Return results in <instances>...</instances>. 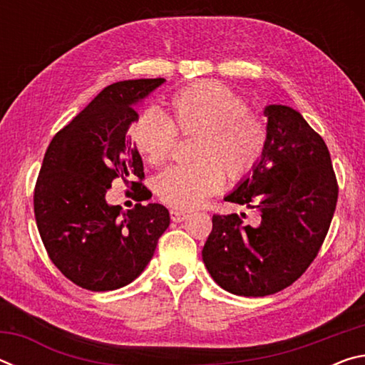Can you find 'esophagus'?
I'll return each mask as SVG.
<instances>
[{
    "mask_svg": "<svg viewBox=\"0 0 365 365\" xmlns=\"http://www.w3.org/2000/svg\"><path fill=\"white\" fill-rule=\"evenodd\" d=\"M170 219L174 222H183L185 219H188V214L177 211V209H170Z\"/></svg>",
    "mask_w": 365,
    "mask_h": 365,
    "instance_id": "esophagus-1",
    "label": "esophagus"
}]
</instances>
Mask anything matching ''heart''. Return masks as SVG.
I'll return each mask as SVG.
<instances>
[{"label": "heart", "instance_id": "b5f03b06", "mask_svg": "<svg viewBox=\"0 0 365 365\" xmlns=\"http://www.w3.org/2000/svg\"><path fill=\"white\" fill-rule=\"evenodd\" d=\"M170 115L148 108L137 115L128 135L137 151L151 165L170 158L177 133L197 135L193 165H172L156 178L159 200L180 211L195 209L219 193L228 180L252 174L269 143L265 123L228 86L202 80L185 86L169 100Z\"/></svg>", "mask_w": 365, "mask_h": 365}]
</instances>
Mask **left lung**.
<instances>
[{
  "instance_id": "obj_1",
  "label": "left lung",
  "mask_w": 365,
  "mask_h": 365,
  "mask_svg": "<svg viewBox=\"0 0 365 365\" xmlns=\"http://www.w3.org/2000/svg\"><path fill=\"white\" fill-rule=\"evenodd\" d=\"M269 143L257 168L225 197L256 209L214 214L202 261L219 285L240 296H267L304 274L329 233L338 182L324 138L288 106L270 104Z\"/></svg>"
}]
</instances>
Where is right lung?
Returning a JSON list of instances; mask_svg holds the SVG:
<instances>
[{
	"label": "right lung",
	"mask_w": 365,
	"mask_h": 365,
	"mask_svg": "<svg viewBox=\"0 0 365 365\" xmlns=\"http://www.w3.org/2000/svg\"><path fill=\"white\" fill-rule=\"evenodd\" d=\"M164 78L123 80L104 88L54 135L34 190V212L51 262L66 279L90 292L125 287L151 261L170 224L160 205L123 212L109 206L106 191L122 178L135 201L151 197L143 160L125 138L137 119L135 103Z\"/></svg>",
	"instance_id": "1"
}]
</instances>
